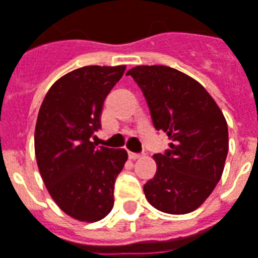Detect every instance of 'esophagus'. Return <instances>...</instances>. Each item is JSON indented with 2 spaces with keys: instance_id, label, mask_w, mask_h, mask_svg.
<instances>
[{
  "instance_id": "obj_1",
  "label": "esophagus",
  "mask_w": 258,
  "mask_h": 258,
  "mask_svg": "<svg viewBox=\"0 0 258 258\" xmlns=\"http://www.w3.org/2000/svg\"><path fill=\"white\" fill-rule=\"evenodd\" d=\"M130 159H138V158H141L142 154H135V152H128Z\"/></svg>"
}]
</instances>
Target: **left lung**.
I'll return each instance as SVG.
<instances>
[{"instance_id":"left-lung-1","label":"left lung","mask_w":258,"mask_h":258,"mask_svg":"<svg viewBox=\"0 0 258 258\" xmlns=\"http://www.w3.org/2000/svg\"><path fill=\"white\" fill-rule=\"evenodd\" d=\"M133 77L154 127L172 140L154 155L156 174L144 192L156 210L181 215L197 210L221 179L229 148L228 124L215 100L191 77L166 66H138Z\"/></svg>"}]
</instances>
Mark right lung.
Here are the masks:
<instances>
[{
    "mask_svg": "<svg viewBox=\"0 0 258 258\" xmlns=\"http://www.w3.org/2000/svg\"><path fill=\"white\" fill-rule=\"evenodd\" d=\"M125 67L88 66L48 89L37 116L35 152L41 179L55 204L82 222L103 219L114 205V183L128 158L125 149L98 147L106 96Z\"/></svg>",
    "mask_w": 258,
    "mask_h": 258,
    "instance_id": "right-lung-1",
    "label": "right lung"
}]
</instances>
